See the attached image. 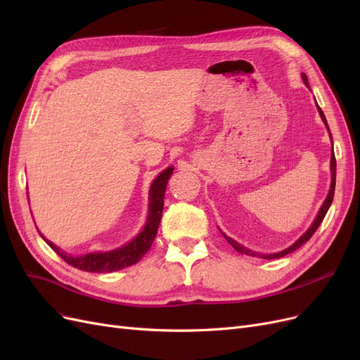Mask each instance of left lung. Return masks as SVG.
I'll list each match as a JSON object with an SVG mask.
<instances>
[{
  "mask_svg": "<svg viewBox=\"0 0 360 360\" xmlns=\"http://www.w3.org/2000/svg\"><path fill=\"white\" fill-rule=\"evenodd\" d=\"M302 79H303L304 85H307L308 89H309V84H308L307 75L302 73ZM317 108H319V112H320V115H321V118H323V122H324L326 127H328L329 134H330L329 124H328V122H326V117H324V114H323V111H321V108H320L319 105H317ZM330 138H332V135H330ZM330 171H332V183H330V191H329V193H328V198L324 200V202H323V205H321V209H320V212H319L317 217H315V221H314V222H312V225L309 226V230H308L307 233H304L296 243H292L290 248H287V249H284V250H281V252H278V254H269V255H264V254H258V252H254V250H249V249L243 248L240 243H237L236 240H233L231 237H228L226 234H224V233H222V234H224V237L226 238V242L230 243L236 250H238V252L246 254V255H250V257L267 258V259H271V258H281V257H284V255H287V254L292 252V250L299 249L303 243H307V242L309 240V238L312 237V234H314L315 231H317V228H319V226H320V224L323 222L324 216H326V213H328L329 207H330V204H332V201H333V195H335V180H336V159H335V153H333V146H332V155H330Z\"/></svg>",
  "mask_w": 360,
  "mask_h": 360,
  "instance_id": "left-lung-1",
  "label": "left lung"
}]
</instances>
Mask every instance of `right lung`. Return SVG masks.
Returning <instances> with one entry per match:
<instances>
[{
  "label": "right lung",
  "mask_w": 360,
  "mask_h": 360,
  "mask_svg": "<svg viewBox=\"0 0 360 360\" xmlns=\"http://www.w3.org/2000/svg\"><path fill=\"white\" fill-rule=\"evenodd\" d=\"M174 171V167L167 168L165 171H162L159 176L155 179V181L151 183L150 188V202H148V216H147V222L135 238H132V242H129L127 245L114 249V250H108V252H91V254H85L79 257H72L69 254L64 252L60 248H57L49 240L45 242L53 249V252L60 255L68 264L84 270V271H93V274H108V271H115V270H122L124 267H130L136 264L138 261L143 258L147 250L150 249L151 243H153L155 237L158 234V228L162 219V212H163V197H165V189L168 180L171 177V174Z\"/></svg>",
  "instance_id": "obj_1"
}]
</instances>
